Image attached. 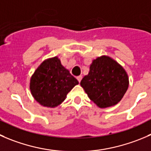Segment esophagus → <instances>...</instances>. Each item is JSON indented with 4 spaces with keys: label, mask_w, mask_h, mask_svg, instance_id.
<instances>
[{
    "label": "esophagus",
    "mask_w": 151,
    "mask_h": 151,
    "mask_svg": "<svg viewBox=\"0 0 151 151\" xmlns=\"http://www.w3.org/2000/svg\"><path fill=\"white\" fill-rule=\"evenodd\" d=\"M82 78H83V77H82V76H78V77H77V80H78L79 83H80V81H81Z\"/></svg>",
    "instance_id": "34e87169"
}]
</instances>
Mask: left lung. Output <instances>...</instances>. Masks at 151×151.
<instances>
[{
  "instance_id": "8db88e82",
  "label": "left lung",
  "mask_w": 151,
  "mask_h": 151,
  "mask_svg": "<svg viewBox=\"0 0 151 151\" xmlns=\"http://www.w3.org/2000/svg\"><path fill=\"white\" fill-rule=\"evenodd\" d=\"M129 85L126 71L116 60L105 55L92 61L88 75L80 86L99 108L114 106L120 102Z\"/></svg>"
}]
</instances>
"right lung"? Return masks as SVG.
Masks as SVG:
<instances>
[{"label": "right lung", "mask_w": 151, "mask_h": 151, "mask_svg": "<svg viewBox=\"0 0 151 151\" xmlns=\"http://www.w3.org/2000/svg\"><path fill=\"white\" fill-rule=\"evenodd\" d=\"M79 83L61 64L58 57L46 59L31 77L29 88L32 96L44 107L55 108L66 98L68 92Z\"/></svg>", "instance_id": "add662e5"}]
</instances>
